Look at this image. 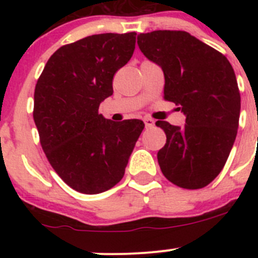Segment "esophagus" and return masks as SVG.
<instances>
[{"instance_id": "obj_1", "label": "esophagus", "mask_w": 258, "mask_h": 258, "mask_svg": "<svg viewBox=\"0 0 258 258\" xmlns=\"http://www.w3.org/2000/svg\"><path fill=\"white\" fill-rule=\"evenodd\" d=\"M144 122H145L146 127H152L153 124H155V121H153L152 118H150V117H145Z\"/></svg>"}]
</instances>
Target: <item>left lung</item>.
<instances>
[{
    "label": "left lung",
    "mask_w": 258,
    "mask_h": 258,
    "mask_svg": "<svg viewBox=\"0 0 258 258\" xmlns=\"http://www.w3.org/2000/svg\"><path fill=\"white\" fill-rule=\"evenodd\" d=\"M137 43L162 69L165 100L186 116L183 127L156 122L167 137L157 153L161 171L176 186L202 188L222 171L237 135L241 96L235 71L221 52L184 31L140 33Z\"/></svg>",
    "instance_id": "left-lung-1"
}]
</instances>
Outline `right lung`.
Segmentation results:
<instances>
[{
	"label": "right lung",
	"mask_w": 258,
	"mask_h": 258,
	"mask_svg": "<svg viewBox=\"0 0 258 258\" xmlns=\"http://www.w3.org/2000/svg\"><path fill=\"white\" fill-rule=\"evenodd\" d=\"M136 32L92 35L59 47L36 83L33 119L48 162L64 183L96 195L121 181L144 130L141 119L98 113L114 74L132 57Z\"/></svg>",
	"instance_id": "right-lung-1"
}]
</instances>
